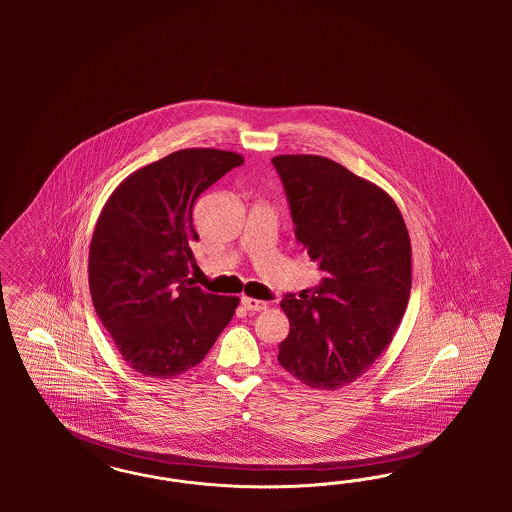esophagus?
Instances as JSON below:
<instances>
[{"label":"esophagus","mask_w":512,"mask_h":512,"mask_svg":"<svg viewBox=\"0 0 512 512\" xmlns=\"http://www.w3.org/2000/svg\"><path fill=\"white\" fill-rule=\"evenodd\" d=\"M242 306L248 311H263L266 310V302L263 300H255L249 296H242Z\"/></svg>","instance_id":"1"}]
</instances>
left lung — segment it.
Listing matches in <instances>:
<instances>
[{"label":"left lung","instance_id":"obj_1","mask_svg":"<svg viewBox=\"0 0 512 512\" xmlns=\"http://www.w3.org/2000/svg\"><path fill=\"white\" fill-rule=\"evenodd\" d=\"M296 244L319 266V285L285 295L289 336L278 362L304 385L336 390L385 351L411 293V242L381 187L321 155H278Z\"/></svg>","mask_w":512,"mask_h":512}]
</instances>
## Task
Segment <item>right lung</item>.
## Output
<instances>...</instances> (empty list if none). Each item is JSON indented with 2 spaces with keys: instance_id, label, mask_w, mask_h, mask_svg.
<instances>
[{
  "instance_id": "obj_1",
  "label": "right lung",
  "mask_w": 512,
  "mask_h": 512,
  "mask_svg": "<svg viewBox=\"0 0 512 512\" xmlns=\"http://www.w3.org/2000/svg\"><path fill=\"white\" fill-rule=\"evenodd\" d=\"M244 163L242 155L191 148L127 176L97 219L90 246L93 308L125 362L171 379L197 366L233 319L236 296L204 293L195 266L193 206Z\"/></svg>"
}]
</instances>
